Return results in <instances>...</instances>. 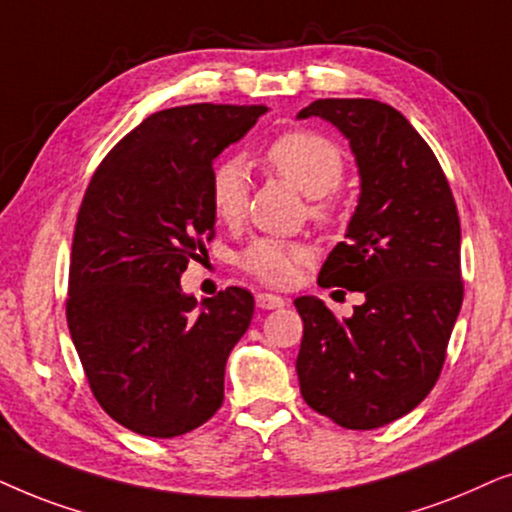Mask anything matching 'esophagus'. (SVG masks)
<instances>
[{"mask_svg":"<svg viewBox=\"0 0 512 512\" xmlns=\"http://www.w3.org/2000/svg\"><path fill=\"white\" fill-rule=\"evenodd\" d=\"M255 302H257V306H260V309H281V306L288 304L283 297L271 295V292H257Z\"/></svg>","mask_w":512,"mask_h":512,"instance_id":"34e87169","label":"esophagus"}]
</instances>
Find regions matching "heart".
Wrapping results in <instances>:
<instances>
[{"label":"heart","mask_w":512,"mask_h":512,"mask_svg":"<svg viewBox=\"0 0 512 512\" xmlns=\"http://www.w3.org/2000/svg\"><path fill=\"white\" fill-rule=\"evenodd\" d=\"M264 161L276 175L309 196V215L320 224L335 220L332 192L342 185L346 166L339 147L325 135L306 128L281 133L264 149ZM208 199L213 215L224 224L243 220L250 199V173L243 159L227 156L210 170ZM309 260V250L278 238H255L238 252V267L257 281L285 288L295 283L297 271Z\"/></svg>","instance_id":"b5f03b06"}]
</instances>
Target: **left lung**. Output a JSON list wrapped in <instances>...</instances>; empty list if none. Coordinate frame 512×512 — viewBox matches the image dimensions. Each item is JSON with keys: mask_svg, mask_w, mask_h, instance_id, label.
Returning <instances> with one entry per match:
<instances>
[{"mask_svg": "<svg viewBox=\"0 0 512 512\" xmlns=\"http://www.w3.org/2000/svg\"><path fill=\"white\" fill-rule=\"evenodd\" d=\"M297 117L330 121L356 154L358 208L318 285L365 295L344 320L316 297L295 299L299 391L335 424L372 431L412 412L445 365L463 302L459 213L433 149L398 109L325 98Z\"/></svg>", "mask_w": 512, "mask_h": 512, "instance_id": "1", "label": "left lung"}]
</instances>
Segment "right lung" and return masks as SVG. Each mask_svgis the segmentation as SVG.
<instances>
[{
	"label": "right lung",
	"instance_id": "add662e5",
	"mask_svg": "<svg viewBox=\"0 0 512 512\" xmlns=\"http://www.w3.org/2000/svg\"><path fill=\"white\" fill-rule=\"evenodd\" d=\"M264 105H185L149 114L95 170L74 227L67 325L88 386L114 421L175 438L213 417L224 365L255 299L220 290L201 306L180 288L213 241V159Z\"/></svg>",
	"mask_w": 512,
	"mask_h": 512
}]
</instances>
